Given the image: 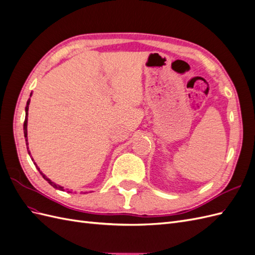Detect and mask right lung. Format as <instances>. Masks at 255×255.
Masks as SVG:
<instances>
[{
  "mask_svg": "<svg viewBox=\"0 0 255 255\" xmlns=\"http://www.w3.org/2000/svg\"><path fill=\"white\" fill-rule=\"evenodd\" d=\"M32 92H30V96L29 97H32ZM29 102H30V99H28L27 100V102H26V106H25V120H24V125H23V130H24V137H25V141H26V145H27V152H28V154H29V156H30V151H28V142H27V116H28V105H29ZM30 158H32V160L34 161V159H33V157L30 156ZM34 164L36 165V163L34 161ZM36 168L38 169V171L40 172V174L42 175V177L43 179L45 180V181H48V183L50 184V185H52V186L54 187V188H56V189H59V190H65L64 189V187L63 186H60V185H56L55 183L54 182H52L49 177H47L45 176L41 171H40V169L38 168V166L36 165ZM68 192H71V191H68Z\"/></svg>",
  "mask_w": 255,
  "mask_h": 255,
  "instance_id": "1",
  "label": "right lung"
}]
</instances>
